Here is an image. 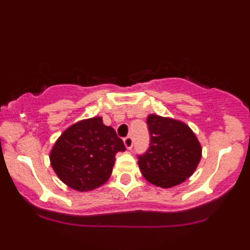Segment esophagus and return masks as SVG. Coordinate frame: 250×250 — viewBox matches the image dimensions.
Listing matches in <instances>:
<instances>
[{"mask_svg": "<svg viewBox=\"0 0 250 250\" xmlns=\"http://www.w3.org/2000/svg\"><path fill=\"white\" fill-rule=\"evenodd\" d=\"M123 143H125V147L128 149H131L133 148V139H131L130 136H128V137H125V140H123Z\"/></svg>", "mask_w": 250, "mask_h": 250, "instance_id": "1", "label": "esophagus"}]
</instances>
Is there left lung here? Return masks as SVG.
<instances>
[{
    "label": "left lung",
    "instance_id": "left-lung-1",
    "mask_svg": "<svg viewBox=\"0 0 250 250\" xmlns=\"http://www.w3.org/2000/svg\"><path fill=\"white\" fill-rule=\"evenodd\" d=\"M147 125L150 146L139 156L143 177L165 189L181 185L194 174L202 156L196 135L185 122L171 117L150 114Z\"/></svg>",
    "mask_w": 250,
    "mask_h": 250
}]
</instances>
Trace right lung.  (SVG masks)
<instances>
[{
  "mask_svg": "<svg viewBox=\"0 0 250 250\" xmlns=\"http://www.w3.org/2000/svg\"><path fill=\"white\" fill-rule=\"evenodd\" d=\"M125 150L116 131L103 125L101 116H95L65 129L54 143L49 160L65 186L76 191H90L107 182L116 153Z\"/></svg>",
  "mask_w": 250,
  "mask_h": 250,
  "instance_id": "add662e5",
  "label": "right lung"
}]
</instances>
